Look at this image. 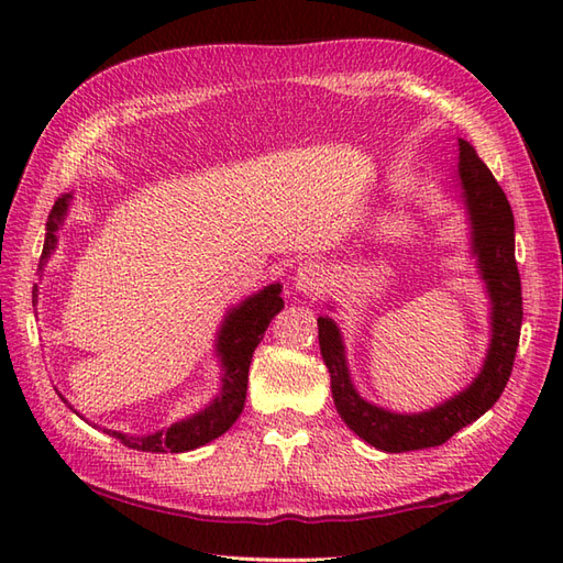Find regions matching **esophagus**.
<instances>
[{"instance_id":"1","label":"esophagus","mask_w":563,"mask_h":563,"mask_svg":"<svg viewBox=\"0 0 563 563\" xmlns=\"http://www.w3.org/2000/svg\"><path fill=\"white\" fill-rule=\"evenodd\" d=\"M327 285V271L319 266L317 261H305L297 266L295 278H292V288L300 295H319Z\"/></svg>"}]
</instances>
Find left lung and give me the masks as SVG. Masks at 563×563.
<instances>
[{"label": "left lung", "instance_id": "obj_1", "mask_svg": "<svg viewBox=\"0 0 563 563\" xmlns=\"http://www.w3.org/2000/svg\"><path fill=\"white\" fill-rule=\"evenodd\" d=\"M454 188L470 230V256L488 297V349L476 377L450 399L426 411L399 413L361 397L351 377L343 333L329 314H319V349L331 375L336 411L353 433L382 452H409L435 448L457 430L484 416L504 394L516 361L522 292L516 263V220L510 202L494 174L466 140H457ZM333 312V302L327 305Z\"/></svg>", "mask_w": 563, "mask_h": 563}]
</instances>
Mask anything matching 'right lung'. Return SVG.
Returning <instances> with one entry per match:
<instances>
[{"mask_svg":"<svg viewBox=\"0 0 563 563\" xmlns=\"http://www.w3.org/2000/svg\"><path fill=\"white\" fill-rule=\"evenodd\" d=\"M71 198H75V194L59 196L55 200L51 214H47L45 244H43L41 263H38V278H43V268L55 254L59 230H63V224L69 214ZM280 292H283L280 283L263 285L258 292L244 297L242 302H236L227 309L220 321V329L214 333V345H212L214 357H218V365H220V389L206 406H202V409L181 418V421L164 426L159 430H154V433H145V435L123 433V430H113L106 426L101 428L103 433L121 440L125 448H133L140 452H188V450L208 445V442H212L214 438L227 433V430L234 426L239 413L244 411L249 365H251V357H254L256 345L263 341V333H266L271 319L285 307ZM35 305H38V285H33V307ZM59 397H63V394H59ZM65 404L79 416V411L67 399ZM84 421H87V418H84ZM91 426L99 428L97 423Z\"/></svg>","mask_w":563,"mask_h":563,"instance_id":"right-lung-1","label":"right lung"}]
</instances>
